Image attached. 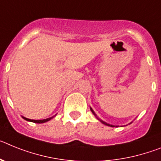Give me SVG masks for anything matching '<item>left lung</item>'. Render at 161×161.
Returning <instances> with one entry per match:
<instances>
[{"instance_id": "1", "label": "left lung", "mask_w": 161, "mask_h": 161, "mask_svg": "<svg viewBox=\"0 0 161 161\" xmlns=\"http://www.w3.org/2000/svg\"><path fill=\"white\" fill-rule=\"evenodd\" d=\"M91 110H92V113H93V114H95V113H94V112H93V110H92V108H91ZM95 115H96V114H95ZM101 121V122H102V123H104V124H105V125H108V124H107V123L104 122V121ZM111 126H113V125H111Z\"/></svg>"}]
</instances>
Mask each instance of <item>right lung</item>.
<instances>
[{
    "instance_id": "obj_1",
    "label": "right lung",
    "mask_w": 161,
    "mask_h": 161,
    "mask_svg": "<svg viewBox=\"0 0 161 161\" xmlns=\"http://www.w3.org/2000/svg\"><path fill=\"white\" fill-rule=\"evenodd\" d=\"M23 118H24L25 120H26V121H31V122H34V123H44L52 119V117H49V118H47V119H44V120H31V119H28V118H26V117H23Z\"/></svg>"
}]
</instances>
